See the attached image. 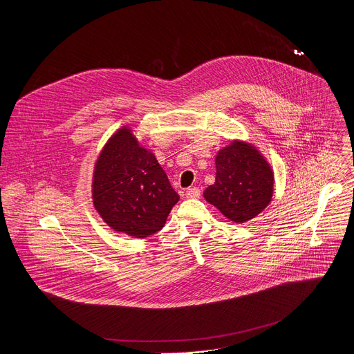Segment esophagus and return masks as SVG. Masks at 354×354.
I'll list each match as a JSON object with an SVG mask.
<instances>
[{
	"mask_svg": "<svg viewBox=\"0 0 354 354\" xmlns=\"http://www.w3.org/2000/svg\"><path fill=\"white\" fill-rule=\"evenodd\" d=\"M186 197L187 198H198L200 197V189L198 187H189L186 190Z\"/></svg>",
	"mask_w": 354,
	"mask_h": 354,
	"instance_id": "34e87169",
	"label": "esophagus"
}]
</instances>
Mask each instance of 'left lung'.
Masks as SVG:
<instances>
[{
  "mask_svg": "<svg viewBox=\"0 0 354 354\" xmlns=\"http://www.w3.org/2000/svg\"><path fill=\"white\" fill-rule=\"evenodd\" d=\"M216 182L203 196L232 223H246L272 201L274 172L252 142L232 140L216 156Z\"/></svg>",
  "mask_w": 354,
  "mask_h": 354,
  "instance_id": "8db88e82",
  "label": "left lung"
}]
</instances>
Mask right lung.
Returning a JSON list of instances; mask_svg holds the SVG:
<instances>
[{
  "instance_id": "1",
  "label": "right lung",
  "mask_w": 354,
  "mask_h": 354,
  "mask_svg": "<svg viewBox=\"0 0 354 354\" xmlns=\"http://www.w3.org/2000/svg\"><path fill=\"white\" fill-rule=\"evenodd\" d=\"M156 156L129 126L118 129L100 149L92 175V203L113 231L147 238L160 231L178 203Z\"/></svg>"
}]
</instances>
